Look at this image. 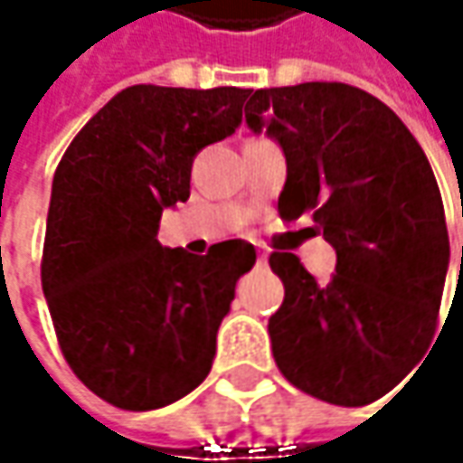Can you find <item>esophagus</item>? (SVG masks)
<instances>
[{
    "instance_id": "esophagus-1",
    "label": "esophagus",
    "mask_w": 463,
    "mask_h": 463,
    "mask_svg": "<svg viewBox=\"0 0 463 463\" xmlns=\"http://www.w3.org/2000/svg\"><path fill=\"white\" fill-rule=\"evenodd\" d=\"M258 262H260V265H265V262H268V252H260Z\"/></svg>"
}]
</instances>
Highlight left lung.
Listing matches in <instances>:
<instances>
[{
    "label": "left lung",
    "instance_id": "left-lung-1",
    "mask_svg": "<svg viewBox=\"0 0 463 463\" xmlns=\"http://www.w3.org/2000/svg\"><path fill=\"white\" fill-rule=\"evenodd\" d=\"M244 118L286 156L280 219L311 211L337 255L327 283L270 255L286 288L268 322L278 368L329 404L379 400L436 335L451 250L430 162L392 108L340 81L255 90Z\"/></svg>",
    "mask_w": 463,
    "mask_h": 463
}]
</instances>
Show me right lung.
<instances>
[{
  "instance_id": "obj_1",
  "label": "right lung",
  "mask_w": 463,
  "mask_h": 463,
  "mask_svg": "<svg viewBox=\"0 0 463 463\" xmlns=\"http://www.w3.org/2000/svg\"><path fill=\"white\" fill-rule=\"evenodd\" d=\"M250 90L118 92L69 144L45 222L43 294L66 364L120 410L183 400L208 376L234 286L255 265L244 240L208 255L156 240L190 198L193 159L241 123Z\"/></svg>"
}]
</instances>
